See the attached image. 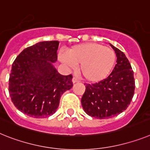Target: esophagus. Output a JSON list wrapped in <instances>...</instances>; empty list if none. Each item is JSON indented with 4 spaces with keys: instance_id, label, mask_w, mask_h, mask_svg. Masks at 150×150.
I'll list each match as a JSON object with an SVG mask.
<instances>
[{
    "instance_id": "obj_1",
    "label": "esophagus",
    "mask_w": 150,
    "mask_h": 150,
    "mask_svg": "<svg viewBox=\"0 0 150 150\" xmlns=\"http://www.w3.org/2000/svg\"><path fill=\"white\" fill-rule=\"evenodd\" d=\"M72 82H73V83H79V80H77V79H76V78H75V77H74L72 79Z\"/></svg>"
}]
</instances>
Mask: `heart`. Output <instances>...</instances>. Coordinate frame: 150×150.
Masks as SVG:
<instances>
[{
    "label": "heart",
    "instance_id": "b5f03b06",
    "mask_svg": "<svg viewBox=\"0 0 150 150\" xmlns=\"http://www.w3.org/2000/svg\"><path fill=\"white\" fill-rule=\"evenodd\" d=\"M60 59L69 64L80 65L79 70L87 81L97 83L105 80L112 72L116 62L112 48L96 42H86L73 46L61 54Z\"/></svg>",
    "mask_w": 150,
    "mask_h": 150
}]
</instances>
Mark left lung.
<instances>
[{"mask_svg": "<svg viewBox=\"0 0 150 150\" xmlns=\"http://www.w3.org/2000/svg\"><path fill=\"white\" fill-rule=\"evenodd\" d=\"M117 56V64L109 76L98 83L86 84L81 98L85 112L98 119L115 117L127 109L134 94V71L125 54L110 44Z\"/></svg>", "mask_w": 150, "mask_h": 150, "instance_id": "obj_1", "label": "left lung"}]
</instances>
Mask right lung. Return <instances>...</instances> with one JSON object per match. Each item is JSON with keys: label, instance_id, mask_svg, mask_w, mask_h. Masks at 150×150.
I'll use <instances>...</instances> for the list:
<instances>
[{"label": "right lung", "instance_id": "right-lung-1", "mask_svg": "<svg viewBox=\"0 0 150 150\" xmlns=\"http://www.w3.org/2000/svg\"><path fill=\"white\" fill-rule=\"evenodd\" d=\"M58 45V41L38 42L25 48L13 63L10 96L16 108L29 117L53 115L61 95L72 88V75L63 76L53 65Z\"/></svg>", "mask_w": 150, "mask_h": 150}]
</instances>
